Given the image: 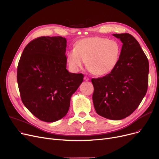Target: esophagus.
I'll return each instance as SVG.
<instances>
[{
    "mask_svg": "<svg viewBox=\"0 0 159 159\" xmlns=\"http://www.w3.org/2000/svg\"><path fill=\"white\" fill-rule=\"evenodd\" d=\"M84 80H85V81H89V78L87 76H85V77H84Z\"/></svg>",
    "mask_w": 159,
    "mask_h": 159,
    "instance_id": "esophagus-1",
    "label": "esophagus"
}]
</instances>
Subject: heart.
Masks as SVG:
<instances>
[{
	"mask_svg": "<svg viewBox=\"0 0 159 159\" xmlns=\"http://www.w3.org/2000/svg\"><path fill=\"white\" fill-rule=\"evenodd\" d=\"M121 48L116 40L101 37H91L78 42L67 53L70 67L78 71L86 62L88 70L97 76L112 71L120 59Z\"/></svg>",
	"mask_w": 159,
	"mask_h": 159,
	"instance_id": "heart-1",
	"label": "heart"
}]
</instances>
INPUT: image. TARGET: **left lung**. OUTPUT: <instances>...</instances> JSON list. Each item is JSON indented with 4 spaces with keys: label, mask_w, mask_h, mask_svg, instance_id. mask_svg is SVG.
<instances>
[{
    "label": "left lung",
    "mask_w": 159,
    "mask_h": 159,
    "mask_svg": "<svg viewBox=\"0 0 159 159\" xmlns=\"http://www.w3.org/2000/svg\"><path fill=\"white\" fill-rule=\"evenodd\" d=\"M123 43L116 68L102 78H92L93 103L98 114L111 120L132 114L145 96L149 62L141 45L128 33L113 34Z\"/></svg>",
    "instance_id": "8db88e82"
}]
</instances>
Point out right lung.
<instances>
[{
	"instance_id": "1",
	"label": "right lung",
	"mask_w": 159,
	"mask_h": 159,
	"mask_svg": "<svg viewBox=\"0 0 159 159\" xmlns=\"http://www.w3.org/2000/svg\"><path fill=\"white\" fill-rule=\"evenodd\" d=\"M62 36H41L28 43L17 68L22 101L30 112L45 122H54L68 112L72 95L83 74L69 72Z\"/></svg>"
}]
</instances>
